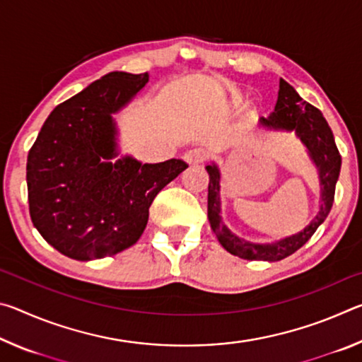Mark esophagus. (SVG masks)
<instances>
[{
    "instance_id": "1",
    "label": "esophagus",
    "mask_w": 362,
    "mask_h": 362,
    "mask_svg": "<svg viewBox=\"0 0 362 362\" xmlns=\"http://www.w3.org/2000/svg\"><path fill=\"white\" fill-rule=\"evenodd\" d=\"M206 156L207 155H206L204 150L193 148V150H188L185 155H183V159H185L188 164H199V163L204 161Z\"/></svg>"
}]
</instances>
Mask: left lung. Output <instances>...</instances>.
<instances>
[{
    "label": "left lung",
    "instance_id": "1",
    "mask_svg": "<svg viewBox=\"0 0 362 362\" xmlns=\"http://www.w3.org/2000/svg\"><path fill=\"white\" fill-rule=\"evenodd\" d=\"M260 124L268 129L276 131H296L297 137L302 140L310 158L316 164L321 182V206L320 212L311 220L308 226L272 244H257L238 238L226 228L222 217H220V170L216 164L206 166L209 174V193H207V218L211 228L216 233L218 243L228 250L230 254L238 255L244 260H265L278 262L292 255L303 244L315 235L326 217L332 209L335 183L339 180L341 156L337 148L334 134L330 131L326 118L316 107L310 105L297 90L284 79L279 81L278 102L274 112L268 118H260Z\"/></svg>",
    "mask_w": 362,
    "mask_h": 362
}]
</instances>
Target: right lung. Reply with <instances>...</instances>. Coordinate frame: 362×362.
I'll list each match as a JSON object with an SVG mask.
<instances>
[{
  "mask_svg": "<svg viewBox=\"0 0 362 362\" xmlns=\"http://www.w3.org/2000/svg\"><path fill=\"white\" fill-rule=\"evenodd\" d=\"M148 83V73L112 71L52 110L27 158L30 217L40 235L75 260L103 259L139 241L155 196L188 164L116 163L113 113Z\"/></svg>",
  "mask_w": 362,
  "mask_h": 362,
  "instance_id": "right-lung-1",
  "label": "right lung"
}]
</instances>
